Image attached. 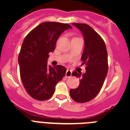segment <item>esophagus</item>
Instances as JSON below:
<instances>
[{
  "mask_svg": "<svg viewBox=\"0 0 130 130\" xmlns=\"http://www.w3.org/2000/svg\"><path fill=\"white\" fill-rule=\"evenodd\" d=\"M72 71L70 70H68V69L67 71H66V77H70L71 76H72Z\"/></svg>",
  "mask_w": 130,
  "mask_h": 130,
  "instance_id": "obj_1",
  "label": "esophagus"
}]
</instances>
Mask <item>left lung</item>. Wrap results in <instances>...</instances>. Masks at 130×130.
<instances>
[{
  "mask_svg": "<svg viewBox=\"0 0 130 130\" xmlns=\"http://www.w3.org/2000/svg\"><path fill=\"white\" fill-rule=\"evenodd\" d=\"M83 36L85 47L81 60L85 64L83 74L73 72V76L80 78L79 85L70 90L73 100L85 103L94 99L100 91L107 74L108 59L105 43L100 36L91 26L84 23H72Z\"/></svg>",
  "mask_w": 130,
  "mask_h": 130,
  "instance_id": "8db88e82",
  "label": "left lung"
}]
</instances>
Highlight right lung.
Listing matches in <instances>:
<instances>
[{
	"label": "right lung",
	"instance_id": "obj_1",
	"mask_svg": "<svg viewBox=\"0 0 130 130\" xmlns=\"http://www.w3.org/2000/svg\"><path fill=\"white\" fill-rule=\"evenodd\" d=\"M68 28H72L68 24L42 23L24 39L18 57L20 76L25 90L34 99L51 98L56 85L66 74V68L49 66L47 59L49 53L55 49L60 35Z\"/></svg>",
	"mask_w": 130,
	"mask_h": 130
}]
</instances>
